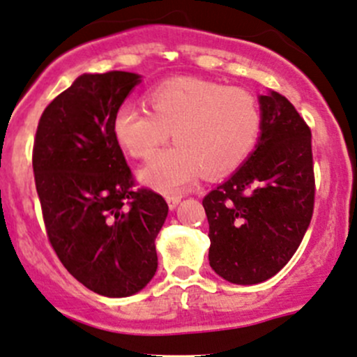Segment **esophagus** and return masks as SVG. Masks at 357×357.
Segmentation results:
<instances>
[{"instance_id": "esophagus-1", "label": "esophagus", "mask_w": 357, "mask_h": 357, "mask_svg": "<svg viewBox=\"0 0 357 357\" xmlns=\"http://www.w3.org/2000/svg\"><path fill=\"white\" fill-rule=\"evenodd\" d=\"M166 202L169 205V208H176L178 207V204L181 202V197H178V195H169V197H166Z\"/></svg>"}]
</instances>
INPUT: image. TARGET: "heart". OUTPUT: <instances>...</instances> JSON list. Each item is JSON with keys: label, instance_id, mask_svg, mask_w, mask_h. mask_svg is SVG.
<instances>
[{"label": "heart", "instance_id": "obj_1", "mask_svg": "<svg viewBox=\"0 0 357 357\" xmlns=\"http://www.w3.org/2000/svg\"><path fill=\"white\" fill-rule=\"evenodd\" d=\"M149 111L121 104L112 118V135L131 157L149 159L140 171L144 185L172 193L193 185L202 172L226 176L246 162L261 131L257 99L245 89L226 87L204 78H172L152 90Z\"/></svg>", "mask_w": 357, "mask_h": 357}]
</instances>
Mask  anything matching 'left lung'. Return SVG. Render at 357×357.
<instances>
[{
    "mask_svg": "<svg viewBox=\"0 0 357 357\" xmlns=\"http://www.w3.org/2000/svg\"><path fill=\"white\" fill-rule=\"evenodd\" d=\"M258 100L257 147L202 202L210 267L239 286L260 284L284 268L305 238L314 205L310 126L280 93L270 90Z\"/></svg>",
    "mask_w": 357,
    "mask_h": 357,
    "instance_id": "left-lung-1",
    "label": "left lung"
}]
</instances>
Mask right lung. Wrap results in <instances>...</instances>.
<instances>
[{"label":"right lung","mask_w":357,"mask_h":357,"mask_svg":"<svg viewBox=\"0 0 357 357\" xmlns=\"http://www.w3.org/2000/svg\"><path fill=\"white\" fill-rule=\"evenodd\" d=\"M128 71L80 75L39 119L32 167L52 250L90 291L126 298L155 275L169 207L135 179L112 118L140 84Z\"/></svg>","instance_id":"1"}]
</instances>
